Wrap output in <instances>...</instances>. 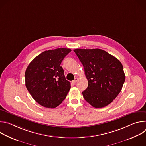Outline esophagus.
Returning <instances> with one entry per match:
<instances>
[{
  "instance_id": "1",
  "label": "esophagus",
  "mask_w": 146,
  "mask_h": 146,
  "mask_svg": "<svg viewBox=\"0 0 146 146\" xmlns=\"http://www.w3.org/2000/svg\"><path fill=\"white\" fill-rule=\"evenodd\" d=\"M78 78L76 77V78H74V80L72 81V82L73 83V84H76V83L77 82V81H78Z\"/></svg>"
}]
</instances>
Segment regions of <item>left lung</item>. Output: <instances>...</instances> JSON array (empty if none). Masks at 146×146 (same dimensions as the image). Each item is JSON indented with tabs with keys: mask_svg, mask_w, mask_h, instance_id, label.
<instances>
[{
	"mask_svg": "<svg viewBox=\"0 0 146 146\" xmlns=\"http://www.w3.org/2000/svg\"><path fill=\"white\" fill-rule=\"evenodd\" d=\"M84 66L88 86L83 91L85 100L95 108L108 106L121 92L125 76L121 62L103 50L75 49Z\"/></svg>",
	"mask_w": 146,
	"mask_h": 146,
	"instance_id": "left-lung-1",
	"label": "left lung"
}]
</instances>
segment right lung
<instances>
[{
  "mask_svg": "<svg viewBox=\"0 0 146 146\" xmlns=\"http://www.w3.org/2000/svg\"><path fill=\"white\" fill-rule=\"evenodd\" d=\"M59 48L44 51L34 58L25 71V86L40 105L55 108L62 102L70 88L66 80L62 61L71 51Z\"/></svg>",
  "mask_w": 146,
  "mask_h": 146,
  "instance_id": "obj_1",
  "label": "right lung"
}]
</instances>
